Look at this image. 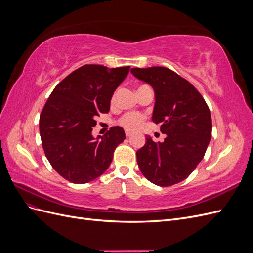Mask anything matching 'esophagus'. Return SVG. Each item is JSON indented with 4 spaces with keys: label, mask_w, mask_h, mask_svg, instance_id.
<instances>
[{
    "label": "esophagus",
    "mask_w": 253,
    "mask_h": 253,
    "mask_svg": "<svg viewBox=\"0 0 253 253\" xmlns=\"http://www.w3.org/2000/svg\"><path fill=\"white\" fill-rule=\"evenodd\" d=\"M133 134V132L132 131H129V129H126V135L128 137V136H131Z\"/></svg>",
    "instance_id": "esophagus-1"
}]
</instances>
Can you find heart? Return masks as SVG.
<instances>
[{
  "instance_id": "heart-1",
  "label": "heart",
  "mask_w": 253,
  "mask_h": 253,
  "mask_svg": "<svg viewBox=\"0 0 253 253\" xmlns=\"http://www.w3.org/2000/svg\"><path fill=\"white\" fill-rule=\"evenodd\" d=\"M143 117L140 114L128 113L122 116L119 120V124L127 129H137L142 125Z\"/></svg>"
}]
</instances>
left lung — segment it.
<instances>
[{
  "instance_id": "1",
  "label": "left lung",
  "mask_w": 253,
  "mask_h": 253,
  "mask_svg": "<svg viewBox=\"0 0 253 253\" xmlns=\"http://www.w3.org/2000/svg\"><path fill=\"white\" fill-rule=\"evenodd\" d=\"M138 80L150 84L155 94L152 120L166 134L163 142L145 136L136 152L137 164L148 180L160 187L186 179L202 162L211 139L208 105L198 90L167 67L131 68Z\"/></svg>"
}]
</instances>
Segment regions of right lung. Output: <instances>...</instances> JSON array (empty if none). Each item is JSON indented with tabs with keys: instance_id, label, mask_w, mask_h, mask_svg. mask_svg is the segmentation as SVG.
Returning a JSON list of instances; mask_svg holds the SVG:
<instances>
[{
	"instance_id": "add662e5",
	"label": "right lung",
	"mask_w": 253,
	"mask_h": 253,
	"mask_svg": "<svg viewBox=\"0 0 253 253\" xmlns=\"http://www.w3.org/2000/svg\"><path fill=\"white\" fill-rule=\"evenodd\" d=\"M128 71L129 66L83 65L61 81L47 99L39 122L43 150L66 180L86 183L99 177L110 167L115 149L126 139L118 126L96 138L91 131L96 117L109 113L114 91Z\"/></svg>"
}]
</instances>
